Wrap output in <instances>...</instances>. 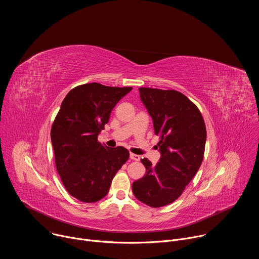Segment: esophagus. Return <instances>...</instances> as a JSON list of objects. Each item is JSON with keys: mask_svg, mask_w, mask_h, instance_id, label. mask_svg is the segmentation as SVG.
Segmentation results:
<instances>
[{"mask_svg": "<svg viewBox=\"0 0 259 259\" xmlns=\"http://www.w3.org/2000/svg\"><path fill=\"white\" fill-rule=\"evenodd\" d=\"M130 159H131V160H133V161H139L140 157H139L138 155H135V154L130 153Z\"/></svg>", "mask_w": 259, "mask_h": 259, "instance_id": "1", "label": "esophagus"}]
</instances>
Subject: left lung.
I'll list each match as a JSON object with an SVG mask.
<instances>
[{"label":"left lung","mask_w":259,"mask_h":259,"mask_svg":"<svg viewBox=\"0 0 259 259\" xmlns=\"http://www.w3.org/2000/svg\"><path fill=\"white\" fill-rule=\"evenodd\" d=\"M160 138V162L141 159L145 175L134 181L132 192L154 208L177 200L198 172L205 152L206 126L198 106L176 90L138 88Z\"/></svg>","instance_id":"left-lung-1"}]
</instances>
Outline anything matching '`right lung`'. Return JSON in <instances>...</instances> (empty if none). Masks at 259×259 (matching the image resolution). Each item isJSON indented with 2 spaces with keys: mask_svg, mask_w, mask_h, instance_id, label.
Returning a JSON list of instances; mask_svg holds the SVG:
<instances>
[{
  "mask_svg": "<svg viewBox=\"0 0 259 259\" xmlns=\"http://www.w3.org/2000/svg\"><path fill=\"white\" fill-rule=\"evenodd\" d=\"M132 87L88 83L71 89L51 127L57 172L70 196L94 203L106 196L117 172L129 159L123 146L107 147L98 134L110 113Z\"/></svg>",
  "mask_w": 259,
  "mask_h": 259,
  "instance_id": "obj_1",
  "label": "right lung"
}]
</instances>
